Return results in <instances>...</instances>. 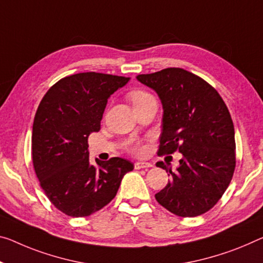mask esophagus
<instances>
[{
    "label": "esophagus",
    "mask_w": 263,
    "mask_h": 263,
    "mask_svg": "<svg viewBox=\"0 0 263 263\" xmlns=\"http://www.w3.org/2000/svg\"><path fill=\"white\" fill-rule=\"evenodd\" d=\"M152 167V163L149 162H142V161H139V162H135L134 168L135 169H148Z\"/></svg>",
    "instance_id": "34e87169"
}]
</instances>
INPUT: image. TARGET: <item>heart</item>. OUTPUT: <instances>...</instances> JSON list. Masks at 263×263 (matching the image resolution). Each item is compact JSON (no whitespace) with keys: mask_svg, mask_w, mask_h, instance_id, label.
<instances>
[{"mask_svg":"<svg viewBox=\"0 0 263 263\" xmlns=\"http://www.w3.org/2000/svg\"><path fill=\"white\" fill-rule=\"evenodd\" d=\"M128 99L135 108L137 106H140V104H142L143 102H145V101H148L149 99H153V96L144 90L135 89L129 92ZM143 149L144 148H143L142 141L140 140L132 139L126 143V151L132 155H141L143 153Z\"/></svg>","mask_w":263,"mask_h":263,"instance_id":"obj_1","label":"heart"}]
</instances>
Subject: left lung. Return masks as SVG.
I'll return each instance as SVG.
<instances>
[{"instance_id": "left-lung-1", "label": "left lung", "mask_w": 263, "mask_h": 263, "mask_svg": "<svg viewBox=\"0 0 263 263\" xmlns=\"http://www.w3.org/2000/svg\"><path fill=\"white\" fill-rule=\"evenodd\" d=\"M137 80L154 89L163 106L157 154L179 151L176 172L157 162L172 179L155 199L177 216L211 211L228 188L236 165L232 116L215 88L182 68H165Z\"/></svg>"}]
</instances>
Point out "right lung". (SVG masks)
<instances>
[{
  "label": "right lung",
  "instance_id": "1",
  "mask_svg": "<svg viewBox=\"0 0 263 263\" xmlns=\"http://www.w3.org/2000/svg\"><path fill=\"white\" fill-rule=\"evenodd\" d=\"M129 78L79 72L58 81L36 110L31 155L48 199L72 217L89 216L114 199L130 161L111 157L90 164L88 136L101 129L108 98Z\"/></svg>",
  "mask_w": 263,
  "mask_h": 263
}]
</instances>
